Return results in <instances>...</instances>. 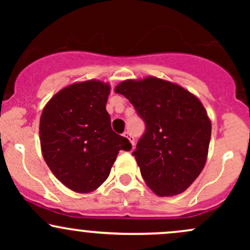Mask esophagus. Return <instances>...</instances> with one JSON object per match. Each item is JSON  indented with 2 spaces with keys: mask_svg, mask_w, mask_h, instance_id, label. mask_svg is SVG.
Instances as JSON below:
<instances>
[{
  "mask_svg": "<svg viewBox=\"0 0 250 250\" xmlns=\"http://www.w3.org/2000/svg\"><path fill=\"white\" fill-rule=\"evenodd\" d=\"M123 136L127 137L129 141H130L131 146H133V148H134V146H135V140H134V137L130 135V133H129V131H125V133H123Z\"/></svg>",
  "mask_w": 250,
  "mask_h": 250,
  "instance_id": "esophagus-1",
  "label": "esophagus"
}]
</instances>
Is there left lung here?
I'll list each match as a JSON object with an SVG mask.
<instances>
[{"label": "left lung", "mask_w": 250, "mask_h": 250, "mask_svg": "<svg viewBox=\"0 0 250 250\" xmlns=\"http://www.w3.org/2000/svg\"><path fill=\"white\" fill-rule=\"evenodd\" d=\"M115 91L146 123L133 151L145 182L159 196L185 191L207 161L211 123L202 103L179 84L156 77L127 80Z\"/></svg>", "instance_id": "1"}]
</instances>
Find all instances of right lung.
<instances>
[{"instance_id": "add662e5", "label": "right lung", "mask_w": 250, "mask_h": 250, "mask_svg": "<svg viewBox=\"0 0 250 250\" xmlns=\"http://www.w3.org/2000/svg\"><path fill=\"white\" fill-rule=\"evenodd\" d=\"M110 87L101 81L74 83L47 103L40 120L44 161L65 187L90 193L108 179L120 150L131 149L114 133L105 104Z\"/></svg>"}]
</instances>
